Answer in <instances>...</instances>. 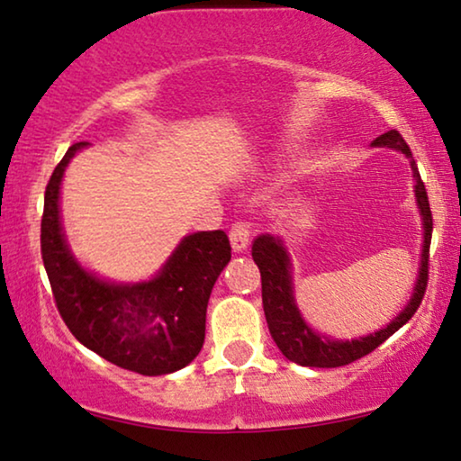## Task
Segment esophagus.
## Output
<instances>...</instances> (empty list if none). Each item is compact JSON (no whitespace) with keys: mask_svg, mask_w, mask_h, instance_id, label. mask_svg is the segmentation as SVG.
<instances>
[{"mask_svg":"<svg viewBox=\"0 0 461 461\" xmlns=\"http://www.w3.org/2000/svg\"><path fill=\"white\" fill-rule=\"evenodd\" d=\"M230 240H231V249H234L236 253H242V250H247L249 242H250L249 227L244 225V223H234V225H231Z\"/></svg>","mask_w":461,"mask_h":461,"instance_id":"esophagus-1","label":"esophagus"}]
</instances>
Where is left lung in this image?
<instances>
[{
    "instance_id": "left-lung-1",
    "label": "left lung",
    "mask_w": 461,
    "mask_h": 461,
    "mask_svg": "<svg viewBox=\"0 0 461 461\" xmlns=\"http://www.w3.org/2000/svg\"><path fill=\"white\" fill-rule=\"evenodd\" d=\"M371 145L390 147V149L402 151L404 156L409 158L411 170H413V192L423 225L421 263L420 272H417L413 294H411L407 305L398 312V316L392 318L390 324H385L384 329L375 330V333L358 337V339L352 341L330 339L327 335L316 333V330L303 321L302 312H299L297 303H294L293 267L291 257H288L285 244H282L280 238H274L269 234L257 236L253 242V259L261 272L263 312H266V321L269 333H272V339L291 363H297L302 366H318V369H335V366L349 365L354 363V360L363 358V356L371 354L377 346H382L390 335H394L402 324H407L411 321V316H413L417 308H420L423 293H426L428 257H430L432 240V212L430 202H428L426 185H423L415 159L411 156L409 145L404 143L401 132L388 131L382 134V137L373 140Z\"/></svg>"
}]
</instances>
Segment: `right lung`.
Here are the masks:
<instances>
[{
  "mask_svg": "<svg viewBox=\"0 0 461 461\" xmlns=\"http://www.w3.org/2000/svg\"><path fill=\"white\" fill-rule=\"evenodd\" d=\"M86 140L71 145L48 181L41 217V259L54 302L73 337L92 352L140 375H168L200 354L206 305L231 259L225 231L189 234L145 282H112L73 257L60 223V181Z\"/></svg>",
  "mask_w": 461,
  "mask_h": 461,
  "instance_id": "1",
  "label": "right lung"
}]
</instances>
